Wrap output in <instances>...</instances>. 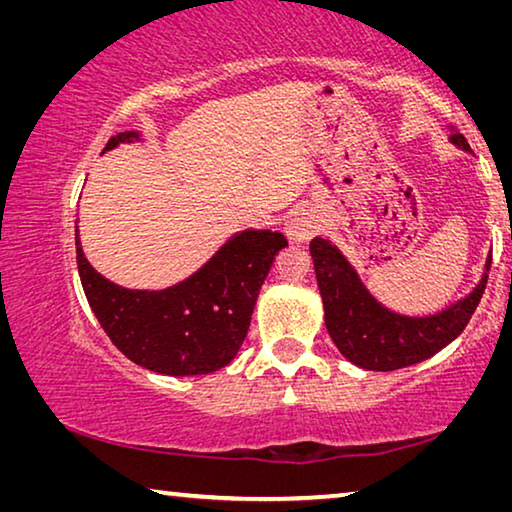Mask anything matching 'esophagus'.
<instances>
[{"instance_id":"esophagus-1","label":"esophagus","mask_w":512,"mask_h":512,"mask_svg":"<svg viewBox=\"0 0 512 512\" xmlns=\"http://www.w3.org/2000/svg\"><path fill=\"white\" fill-rule=\"evenodd\" d=\"M318 232V221L309 212H296L287 221V235L291 241H309Z\"/></svg>"}]
</instances>
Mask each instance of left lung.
I'll return each instance as SVG.
<instances>
[{
  "instance_id": "8db88e82",
  "label": "left lung",
  "mask_w": 512,
  "mask_h": 512,
  "mask_svg": "<svg viewBox=\"0 0 512 512\" xmlns=\"http://www.w3.org/2000/svg\"><path fill=\"white\" fill-rule=\"evenodd\" d=\"M449 140L458 149L472 151L461 133L452 131ZM309 250L314 257L329 336L354 366L377 372L413 366L452 343L479 307L492 264L490 253L479 284L454 305L431 316H404L395 314L372 296L354 266L332 241L316 237L311 239Z\"/></svg>"
}]
</instances>
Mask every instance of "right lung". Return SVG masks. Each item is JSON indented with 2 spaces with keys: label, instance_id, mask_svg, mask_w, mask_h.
Wrapping results in <instances>:
<instances>
[{
  "label": "right lung",
  "instance_id": "right-lung-1",
  "mask_svg": "<svg viewBox=\"0 0 512 512\" xmlns=\"http://www.w3.org/2000/svg\"><path fill=\"white\" fill-rule=\"evenodd\" d=\"M140 140L137 131L119 133L103 151ZM284 246L289 241L282 232L241 230L187 280L162 291H140L119 287L94 271L76 225L81 284L103 332L137 366L171 377L207 375L235 359L259 289Z\"/></svg>",
  "mask_w": 512,
  "mask_h": 512
}]
</instances>
